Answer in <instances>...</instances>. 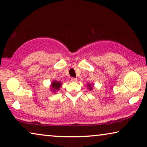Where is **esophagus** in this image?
Masks as SVG:
<instances>
[{
	"label": "esophagus",
	"instance_id": "esophagus-1",
	"mask_svg": "<svg viewBox=\"0 0 147 147\" xmlns=\"http://www.w3.org/2000/svg\"><path fill=\"white\" fill-rule=\"evenodd\" d=\"M76 80H77V79H76V78H74V77L71 78V81H73V82H76Z\"/></svg>",
	"mask_w": 147,
	"mask_h": 147
}]
</instances>
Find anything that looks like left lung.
I'll list each match as a JSON object with an SVG mask.
<instances>
[{
	"instance_id": "8db88e82",
	"label": "left lung",
	"mask_w": 147,
	"mask_h": 147,
	"mask_svg": "<svg viewBox=\"0 0 147 147\" xmlns=\"http://www.w3.org/2000/svg\"><path fill=\"white\" fill-rule=\"evenodd\" d=\"M88 87H89V89L90 90H92V86H91L90 84H88Z\"/></svg>"
}]
</instances>
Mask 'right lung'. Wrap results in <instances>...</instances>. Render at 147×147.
I'll use <instances>...</instances> for the list:
<instances>
[{"label":"right lung","mask_w":147,"mask_h":147,"mask_svg":"<svg viewBox=\"0 0 147 147\" xmlns=\"http://www.w3.org/2000/svg\"><path fill=\"white\" fill-rule=\"evenodd\" d=\"M61 86V83L57 82V81H53V82L52 83V90H53V92H55V90H59L60 87Z\"/></svg>","instance_id":"obj_1"}]
</instances>
